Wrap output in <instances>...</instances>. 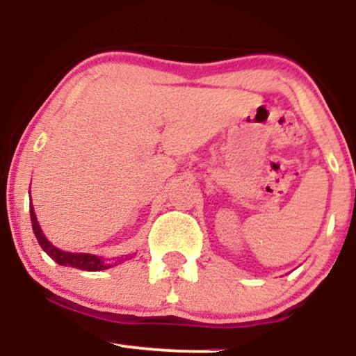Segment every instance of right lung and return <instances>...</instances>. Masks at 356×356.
<instances>
[{"mask_svg": "<svg viewBox=\"0 0 356 356\" xmlns=\"http://www.w3.org/2000/svg\"><path fill=\"white\" fill-rule=\"evenodd\" d=\"M29 216H31V225H33V232H35V236L40 243L41 248L44 250L48 257H51L58 265L61 266H73V268L78 270H86V271H99V270H106L111 268V266L118 265L121 263L123 258H115L111 263H106V260H103V257H96V254H90V253H70V252H63V250L56 248L51 241H48V238L44 236V233L41 232L40 223H38L36 215H35V208L33 204H29Z\"/></svg>", "mask_w": 356, "mask_h": 356, "instance_id": "right-lung-1", "label": "right lung"}]
</instances>
